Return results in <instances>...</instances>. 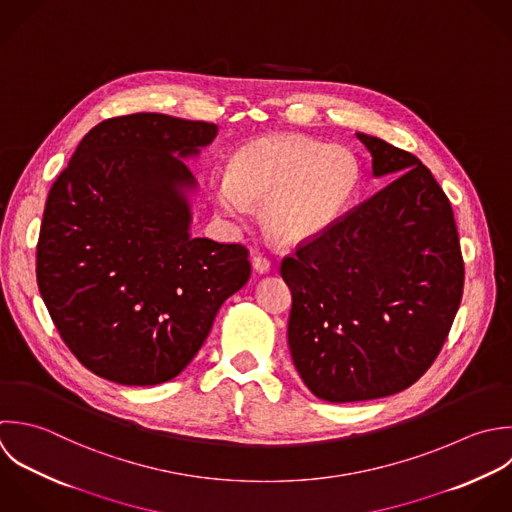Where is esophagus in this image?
<instances>
[{"label":"esophagus","mask_w":512,"mask_h":512,"mask_svg":"<svg viewBox=\"0 0 512 512\" xmlns=\"http://www.w3.org/2000/svg\"><path fill=\"white\" fill-rule=\"evenodd\" d=\"M251 265H253V269H255L259 275H263V273H267V271L271 269V261H269L267 257H263V255H253Z\"/></svg>","instance_id":"34e87169"}]
</instances>
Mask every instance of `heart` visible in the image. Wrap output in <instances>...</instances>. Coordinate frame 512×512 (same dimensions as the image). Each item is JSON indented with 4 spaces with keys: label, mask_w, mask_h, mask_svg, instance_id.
Segmentation results:
<instances>
[{
    "label": "heart",
    "mask_w": 512,
    "mask_h": 512,
    "mask_svg": "<svg viewBox=\"0 0 512 512\" xmlns=\"http://www.w3.org/2000/svg\"><path fill=\"white\" fill-rule=\"evenodd\" d=\"M361 179L357 155L299 133L265 135L243 145L213 181L215 209L245 221L261 203V225L285 245L321 237L345 213Z\"/></svg>",
    "instance_id": "obj_1"
}]
</instances>
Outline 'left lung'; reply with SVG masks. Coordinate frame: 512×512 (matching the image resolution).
<instances>
[{
  "mask_svg": "<svg viewBox=\"0 0 512 512\" xmlns=\"http://www.w3.org/2000/svg\"><path fill=\"white\" fill-rule=\"evenodd\" d=\"M385 189L281 263L293 305V365L321 401L355 403L411 387L439 355L463 295L451 203L411 153L357 133Z\"/></svg>",
  "mask_w": 512,
  "mask_h": 512,
  "instance_id": "1",
  "label": "left lung"
}]
</instances>
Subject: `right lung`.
Returning <instances> with one entry per match:
<instances>
[{"instance_id": "obj_1", "label": "right lung", "mask_w": 512, "mask_h": 512, "mask_svg": "<svg viewBox=\"0 0 512 512\" xmlns=\"http://www.w3.org/2000/svg\"><path fill=\"white\" fill-rule=\"evenodd\" d=\"M217 131L163 113L105 119L49 189L39 293L69 351L101 379H175L249 281L243 245L191 235L199 185L185 161Z\"/></svg>"}]
</instances>
